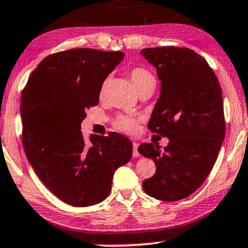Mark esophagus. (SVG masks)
Listing matches in <instances>:
<instances>
[{
	"label": "esophagus",
	"mask_w": 248,
	"mask_h": 248,
	"mask_svg": "<svg viewBox=\"0 0 248 248\" xmlns=\"http://www.w3.org/2000/svg\"><path fill=\"white\" fill-rule=\"evenodd\" d=\"M133 155H134V156H140V153H139V143H136V142L133 143Z\"/></svg>",
	"instance_id": "obj_1"
}]
</instances>
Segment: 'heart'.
<instances>
[{
	"mask_svg": "<svg viewBox=\"0 0 248 248\" xmlns=\"http://www.w3.org/2000/svg\"><path fill=\"white\" fill-rule=\"evenodd\" d=\"M130 79L131 82L134 83L136 90L140 89V88L146 86L150 82H153L155 80V77H153L151 72H149L145 68L142 67H136L134 68L133 71L130 72ZM108 80L106 79L104 82L102 83L101 87V93L105 92L106 86H108ZM115 127L118 128L119 130L124 131V133H134L137 128V122L134 118L131 117H120L115 122Z\"/></svg>",
	"mask_w": 248,
	"mask_h": 248,
	"instance_id": "obj_1",
	"label": "heart"
}]
</instances>
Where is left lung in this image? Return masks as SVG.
I'll list each match as a JSON object with an SVG mask.
<instances>
[{
	"instance_id": "left-lung-1",
	"label": "left lung",
	"mask_w": 248,
	"mask_h": 248,
	"mask_svg": "<svg viewBox=\"0 0 248 248\" xmlns=\"http://www.w3.org/2000/svg\"><path fill=\"white\" fill-rule=\"evenodd\" d=\"M140 54L161 82L149 129L169 140L164 149L158 143L139 146L156 166L142 186L153 198L176 202L202 186L220 152L225 136L222 90L208 62L193 50L161 46Z\"/></svg>"
}]
</instances>
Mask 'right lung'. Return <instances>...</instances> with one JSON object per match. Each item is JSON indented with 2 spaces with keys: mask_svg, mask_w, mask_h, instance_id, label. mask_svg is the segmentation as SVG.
<instances>
[{
  "mask_svg": "<svg viewBox=\"0 0 248 248\" xmlns=\"http://www.w3.org/2000/svg\"><path fill=\"white\" fill-rule=\"evenodd\" d=\"M124 56L88 48L50 55L21 93L28 162L57 198L75 207L108 198L114 171L133 155V143L124 135H90L87 143L80 131L86 109L98 104L102 83Z\"/></svg>",
  "mask_w": 248,
  "mask_h": 248,
  "instance_id": "add662e5",
  "label": "right lung"
}]
</instances>
